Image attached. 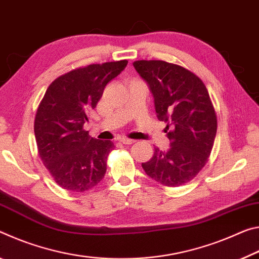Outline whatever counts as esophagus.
I'll return each instance as SVG.
<instances>
[{
  "mask_svg": "<svg viewBox=\"0 0 259 259\" xmlns=\"http://www.w3.org/2000/svg\"><path fill=\"white\" fill-rule=\"evenodd\" d=\"M120 142L124 143V145H132V143L135 142V140L128 139V138H120Z\"/></svg>",
  "mask_w": 259,
  "mask_h": 259,
  "instance_id": "1",
  "label": "esophagus"
}]
</instances>
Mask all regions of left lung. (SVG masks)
Returning <instances> with one entry per match:
<instances>
[{
  "label": "left lung",
  "instance_id": "left-lung-1",
  "mask_svg": "<svg viewBox=\"0 0 259 259\" xmlns=\"http://www.w3.org/2000/svg\"><path fill=\"white\" fill-rule=\"evenodd\" d=\"M135 70L150 87L159 120L171 142L167 151L155 148L142 167L167 187L193 180L204 167L217 133V113L204 82L185 67L165 61H137ZM168 126L172 130L167 131Z\"/></svg>",
  "mask_w": 259,
  "mask_h": 259
}]
</instances>
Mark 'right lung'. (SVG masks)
I'll list each match as a JSON object with an SVG mask.
<instances>
[{"label": "right lung", "mask_w": 259, "mask_h": 259, "mask_svg": "<svg viewBox=\"0 0 259 259\" xmlns=\"http://www.w3.org/2000/svg\"><path fill=\"white\" fill-rule=\"evenodd\" d=\"M126 59L72 70L49 84L34 119L37 154L62 188L83 193L107 172L112 141L91 138L83 124L107 84L127 65Z\"/></svg>", "instance_id": "obj_1"}]
</instances>
